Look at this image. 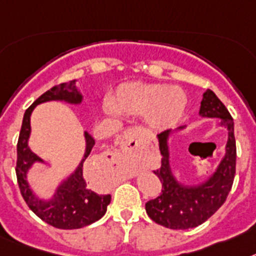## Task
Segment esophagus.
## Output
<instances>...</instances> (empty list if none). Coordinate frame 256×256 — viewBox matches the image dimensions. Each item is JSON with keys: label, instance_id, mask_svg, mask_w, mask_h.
I'll return each mask as SVG.
<instances>
[{"label": "esophagus", "instance_id": "34e87169", "mask_svg": "<svg viewBox=\"0 0 256 256\" xmlns=\"http://www.w3.org/2000/svg\"><path fill=\"white\" fill-rule=\"evenodd\" d=\"M140 136L141 132L136 128L128 130L124 132L123 138H122V148H123V153L126 156L130 154H136L140 149Z\"/></svg>", "mask_w": 256, "mask_h": 256}]
</instances>
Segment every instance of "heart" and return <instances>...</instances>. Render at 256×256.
Masks as SVG:
<instances>
[{"mask_svg": "<svg viewBox=\"0 0 256 256\" xmlns=\"http://www.w3.org/2000/svg\"><path fill=\"white\" fill-rule=\"evenodd\" d=\"M187 96L176 86L126 82L115 90L111 107L122 115H146L156 130H166L178 124L184 114Z\"/></svg>", "mask_w": 256, "mask_h": 256, "instance_id": "obj_1", "label": "heart"}]
</instances>
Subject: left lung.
<instances>
[{
	"label": "left lung",
	"instance_id": "obj_1",
	"mask_svg": "<svg viewBox=\"0 0 256 256\" xmlns=\"http://www.w3.org/2000/svg\"><path fill=\"white\" fill-rule=\"evenodd\" d=\"M199 115L208 119H218L220 126L228 130V140L221 161L206 180L198 184H186L176 178L171 164V137L175 133L183 132L187 126L175 130H166L158 134V145L164 156L162 166L154 174L162 183L161 195L145 204L148 216L154 222L175 230L196 228L206 222L222 206L236 174V138H234L233 118L224 103L212 90L202 94Z\"/></svg>",
	"mask_w": 256,
	"mask_h": 256
}]
</instances>
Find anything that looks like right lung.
Returning <instances> with one entry per match:
<instances>
[{
    "instance_id": "add662e5",
    "label": "right lung",
    "mask_w": 256,
    "mask_h": 256,
    "mask_svg": "<svg viewBox=\"0 0 256 256\" xmlns=\"http://www.w3.org/2000/svg\"><path fill=\"white\" fill-rule=\"evenodd\" d=\"M52 100L80 106L84 102V95L77 88V81L73 80L54 86L40 95L26 110L16 145V179L27 206L44 222L57 229H81L102 218L107 210V206L111 202V195H99L92 191L84 176V162L95 145V140L90 133L86 130L84 132L85 153L77 168L57 183L54 194L50 198H39L31 188L28 182V172L35 164L50 166V164L31 150L28 140L31 136V114L36 106Z\"/></svg>"
}]
</instances>
